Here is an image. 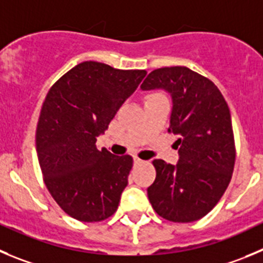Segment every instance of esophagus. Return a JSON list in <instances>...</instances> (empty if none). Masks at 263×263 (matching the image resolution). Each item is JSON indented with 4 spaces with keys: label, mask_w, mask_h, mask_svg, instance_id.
<instances>
[{
    "label": "esophagus",
    "mask_w": 263,
    "mask_h": 263,
    "mask_svg": "<svg viewBox=\"0 0 263 263\" xmlns=\"http://www.w3.org/2000/svg\"><path fill=\"white\" fill-rule=\"evenodd\" d=\"M143 159H140L139 157H134V163L135 165H140V163H143Z\"/></svg>",
    "instance_id": "1"
}]
</instances>
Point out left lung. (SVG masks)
I'll use <instances>...</instances> for the list:
<instances>
[{"label": "left lung", "instance_id": "obj_1", "mask_svg": "<svg viewBox=\"0 0 263 263\" xmlns=\"http://www.w3.org/2000/svg\"><path fill=\"white\" fill-rule=\"evenodd\" d=\"M143 90L170 93L168 132L178 135L176 165L154 159L157 176L148 197L158 215L188 223L205 217L227 190L235 165L230 109L217 85L184 66L152 71Z\"/></svg>", "mask_w": 263, "mask_h": 263}]
</instances>
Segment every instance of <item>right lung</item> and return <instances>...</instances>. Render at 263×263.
<instances>
[{
  "label": "right lung",
  "instance_id": "right-lung-1",
  "mask_svg": "<svg viewBox=\"0 0 263 263\" xmlns=\"http://www.w3.org/2000/svg\"><path fill=\"white\" fill-rule=\"evenodd\" d=\"M145 75V70L87 61L66 72L46 95L36 151L46 188L70 217L100 222L118 209L134 161L128 154L98 151L96 141Z\"/></svg>",
  "mask_w": 263,
  "mask_h": 263
}]
</instances>
